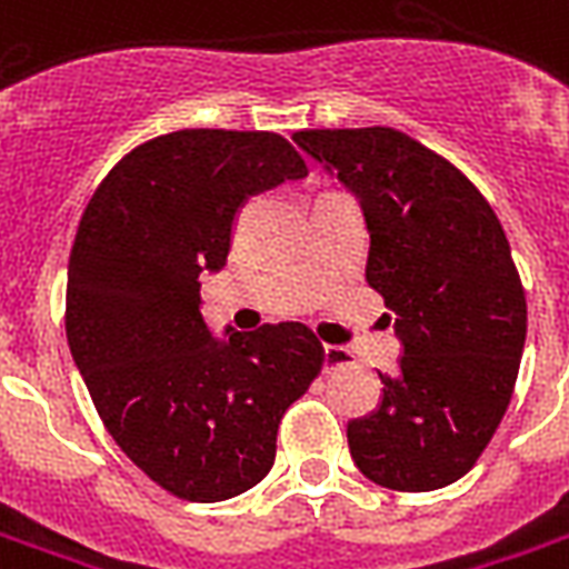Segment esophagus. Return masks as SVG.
I'll use <instances>...</instances> for the list:
<instances>
[{
  "label": "esophagus",
  "instance_id": "1",
  "mask_svg": "<svg viewBox=\"0 0 569 569\" xmlns=\"http://www.w3.org/2000/svg\"><path fill=\"white\" fill-rule=\"evenodd\" d=\"M349 361H352V355L346 352V349H340V346H325V372L337 370V367Z\"/></svg>",
  "mask_w": 569,
  "mask_h": 569
}]
</instances>
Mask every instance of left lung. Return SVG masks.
Instances as JSON below:
<instances>
[{
	"label": "left lung",
	"mask_w": 569,
	"mask_h": 569,
	"mask_svg": "<svg viewBox=\"0 0 569 569\" xmlns=\"http://www.w3.org/2000/svg\"><path fill=\"white\" fill-rule=\"evenodd\" d=\"M292 140L361 202L367 283L402 346L397 372H379L376 411L346 427L355 466L400 492L448 487L496 436L526 349V289L505 229L450 160L402 130Z\"/></svg>",
	"instance_id": "obj_1"
}]
</instances>
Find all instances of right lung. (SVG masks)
<instances>
[{
	"label": "right lung",
	"instance_id": "add662e5",
	"mask_svg": "<svg viewBox=\"0 0 569 569\" xmlns=\"http://www.w3.org/2000/svg\"><path fill=\"white\" fill-rule=\"evenodd\" d=\"M307 163L268 130H176L110 169L68 262L64 331L128 459L184 501H227L271 471L277 427L325 363L301 322L208 331L199 274L227 266L238 211Z\"/></svg>",
	"mask_w": 569,
	"mask_h": 569
}]
</instances>
